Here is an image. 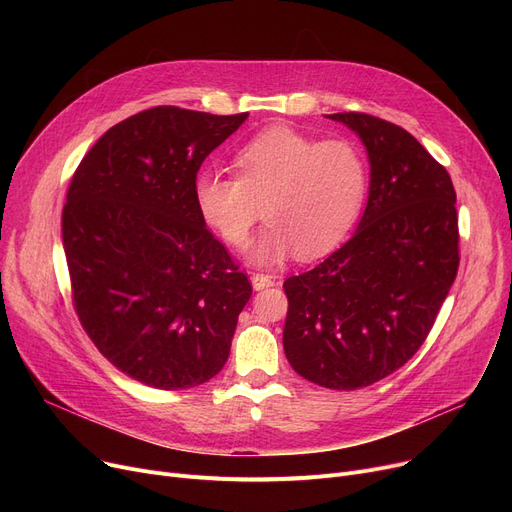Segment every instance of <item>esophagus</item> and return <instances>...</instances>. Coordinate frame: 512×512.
Wrapping results in <instances>:
<instances>
[{
  "instance_id": "obj_1",
  "label": "esophagus",
  "mask_w": 512,
  "mask_h": 512,
  "mask_svg": "<svg viewBox=\"0 0 512 512\" xmlns=\"http://www.w3.org/2000/svg\"><path fill=\"white\" fill-rule=\"evenodd\" d=\"M251 282H253L255 290H263V288H270V286L276 284V276H272V274H253Z\"/></svg>"
}]
</instances>
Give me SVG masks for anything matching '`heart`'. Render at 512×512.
<instances>
[{"instance_id":"b5f03b06","label":"heart","mask_w":512,"mask_h":512,"mask_svg":"<svg viewBox=\"0 0 512 512\" xmlns=\"http://www.w3.org/2000/svg\"><path fill=\"white\" fill-rule=\"evenodd\" d=\"M234 168L236 176L203 170L195 203L234 249L247 247L265 213L270 222L251 251L255 263H278L294 249L303 259L332 251L355 226L367 195V164L353 141H317L286 126L242 145Z\"/></svg>"}]
</instances>
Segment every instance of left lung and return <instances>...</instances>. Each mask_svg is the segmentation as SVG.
<instances>
[{"mask_svg":"<svg viewBox=\"0 0 512 512\" xmlns=\"http://www.w3.org/2000/svg\"><path fill=\"white\" fill-rule=\"evenodd\" d=\"M359 134L369 199L353 238L284 282V353L301 378L359 390L405 365L459 272L450 174L411 132L363 112L330 114Z\"/></svg>","mask_w":512,"mask_h":512,"instance_id":"1","label":"left lung"}]
</instances>
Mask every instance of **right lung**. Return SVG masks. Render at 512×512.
<instances>
[{"label":"right lung","instance_id":"right-lung-1","mask_svg":"<svg viewBox=\"0 0 512 512\" xmlns=\"http://www.w3.org/2000/svg\"><path fill=\"white\" fill-rule=\"evenodd\" d=\"M249 114L157 105L80 161L62 211L72 305L97 351L157 390L209 382L253 288L195 203L205 157Z\"/></svg>","mask_w":512,"mask_h":512}]
</instances>
